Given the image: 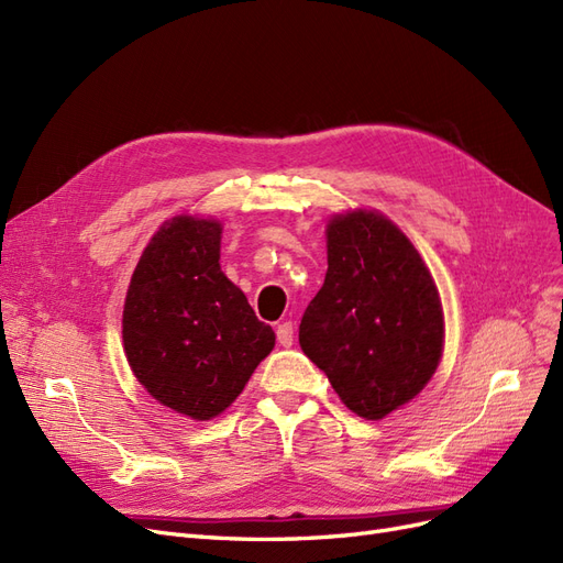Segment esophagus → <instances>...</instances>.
Returning a JSON list of instances; mask_svg holds the SVG:
<instances>
[{
	"instance_id": "34e87169",
	"label": "esophagus",
	"mask_w": 563,
	"mask_h": 563,
	"mask_svg": "<svg viewBox=\"0 0 563 563\" xmlns=\"http://www.w3.org/2000/svg\"><path fill=\"white\" fill-rule=\"evenodd\" d=\"M277 340L279 345L291 347L294 345V323L291 321H282L277 327Z\"/></svg>"
}]
</instances>
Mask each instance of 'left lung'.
Listing matches in <instances>:
<instances>
[{
	"instance_id": "left-lung-1",
	"label": "left lung",
	"mask_w": 563,
	"mask_h": 563,
	"mask_svg": "<svg viewBox=\"0 0 563 563\" xmlns=\"http://www.w3.org/2000/svg\"><path fill=\"white\" fill-rule=\"evenodd\" d=\"M329 269L300 321V347L352 413L380 420L430 383L444 350L437 284L408 236L378 211L327 225Z\"/></svg>"
}]
</instances>
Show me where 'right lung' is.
I'll return each instance as SVG.
<instances>
[{"instance_id":"right-lung-1","label":"right lung","mask_w":563,"mask_h":563,"mask_svg":"<svg viewBox=\"0 0 563 563\" xmlns=\"http://www.w3.org/2000/svg\"><path fill=\"white\" fill-rule=\"evenodd\" d=\"M220 234L223 225L211 218L166 220L135 265L124 302L133 376L192 420L223 413L275 347V331L220 269Z\"/></svg>"}]
</instances>
